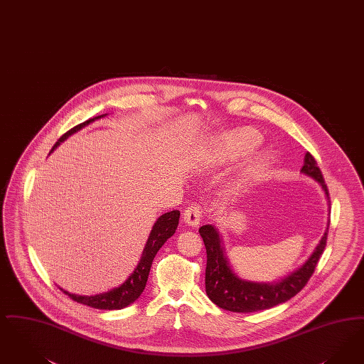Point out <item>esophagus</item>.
Returning a JSON list of instances; mask_svg holds the SVG:
<instances>
[{"mask_svg":"<svg viewBox=\"0 0 364 364\" xmlns=\"http://www.w3.org/2000/svg\"><path fill=\"white\" fill-rule=\"evenodd\" d=\"M200 214H202L200 207L196 205V204H192L184 211L183 218H184V222L191 228H198L199 223H200Z\"/></svg>","mask_w":364,"mask_h":364,"instance_id":"obj_1","label":"esophagus"}]
</instances>
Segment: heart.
Listing matches in <instances>:
<instances>
[{"label": "heart", "mask_w": 364, "mask_h": 364, "mask_svg": "<svg viewBox=\"0 0 364 364\" xmlns=\"http://www.w3.org/2000/svg\"><path fill=\"white\" fill-rule=\"evenodd\" d=\"M262 142L260 132L253 127H238L225 131L208 141L202 154V166L217 169L242 159ZM274 164V153L269 149L256 151L240 166L232 180L230 192L241 193L252 184L260 181Z\"/></svg>", "instance_id": "1"}]
</instances>
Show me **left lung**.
<instances>
[{
  "mask_svg": "<svg viewBox=\"0 0 364 364\" xmlns=\"http://www.w3.org/2000/svg\"><path fill=\"white\" fill-rule=\"evenodd\" d=\"M301 173L320 184L331 210L328 187L323 181L317 162L309 151L305 154ZM328 229L329 220L326 223L325 233L321 237L320 242L314 247L311 255L301 267L294 269L289 275L275 282H253L242 279L234 271L226 255L225 242L218 228L214 225H204L199 229V233L203 238L207 252L205 292L208 298L220 309L234 313L260 311L290 301L292 296H295L305 287L307 280L313 275L314 268L326 245Z\"/></svg>",
  "mask_w": 364,
  "mask_h": 364,
  "instance_id": "8db88e82",
  "label": "left lung"
}]
</instances>
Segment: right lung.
I'll return each mask as SVG.
<instances>
[{"label": "right lung", "mask_w": 364, "mask_h": 364, "mask_svg": "<svg viewBox=\"0 0 364 364\" xmlns=\"http://www.w3.org/2000/svg\"><path fill=\"white\" fill-rule=\"evenodd\" d=\"M107 115L108 114L89 119L87 122L75 126L72 130L68 131L63 136L59 138L58 142L54 145L50 153H53L62 142H65L69 136H72L75 132L82 130L84 127H87L95 120H99ZM178 218H180V211H177V210H173L171 213H165L161 215L160 218H157L151 228V232L147 237L141 260L134 268L130 277H127L120 286H117L115 289H111L107 292L96 294V295H78V294L63 290L62 287H59V289L63 291L66 295H69L75 302L90 306L95 309H100V310H120V309L130 306L141 296V294L145 290L146 282H147L149 272L151 268V262L154 260L160 247L175 234L176 229L178 226Z\"/></svg>", "instance_id": "obj_1"}]
</instances>
